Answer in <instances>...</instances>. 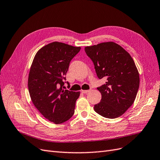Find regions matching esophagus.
Returning a JSON list of instances; mask_svg holds the SVG:
<instances>
[{
  "label": "esophagus",
  "instance_id": "1",
  "mask_svg": "<svg viewBox=\"0 0 160 160\" xmlns=\"http://www.w3.org/2000/svg\"><path fill=\"white\" fill-rule=\"evenodd\" d=\"M91 91V90L89 89V90H81V92L83 93H89V92H90Z\"/></svg>",
  "mask_w": 160,
  "mask_h": 160
}]
</instances>
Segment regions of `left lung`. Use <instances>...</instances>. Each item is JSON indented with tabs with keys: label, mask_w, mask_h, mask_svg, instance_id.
<instances>
[{
	"label": "left lung",
	"mask_w": 160,
	"mask_h": 160,
	"mask_svg": "<svg viewBox=\"0 0 160 160\" xmlns=\"http://www.w3.org/2000/svg\"><path fill=\"white\" fill-rule=\"evenodd\" d=\"M85 51L98 78L107 79L98 88L102 97L94 105L95 111L106 118L119 117L133 103L139 89V75L133 59L113 42L86 47Z\"/></svg>",
	"instance_id": "obj_1"
}]
</instances>
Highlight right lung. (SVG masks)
Returning a JSON list of instances; mask_svg holds the SVG:
<instances>
[{
	"mask_svg": "<svg viewBox=\"0 0 160 160\" xmlns=\"http://www.w3.org/2000/svg\"><path fill=\"white\" fill-rule=\"evenodd\" d=\"M81 50L65 43L53 42L38 51L28 79L31 100L40 113L56 124L69 120L75 112L79 92L63 89L70 62Z\"/></svg>",
	"mask_w": 160,
	"mask_h": 160,
	"instance_id": "1",
	"label": "right lung"
}]
</instances>
